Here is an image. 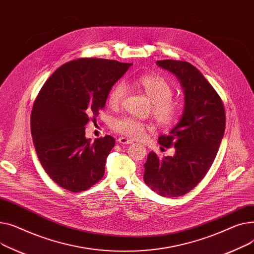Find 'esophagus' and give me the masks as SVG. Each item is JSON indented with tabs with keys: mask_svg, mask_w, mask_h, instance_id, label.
Returning a JSON list of instances; mask_svg holds the SVG:
<instances>
[{
	"mask_svg": "<svg viewBox=\"0 0 254 254\" xmlns=\"http://www.w3.org/2000/svg\"><path fill=\"white\" fill-rule=\"evenodd\" d=\"M117 141L119 142V143H121V144H130V143H132L133 141L131 140V139H128V138H126V137H119L118 139H117Z\"/></svg>",
	"mask_w": 254,
	"mask_h": 254,
	"instance_id": "1",
	"label": "esophagus"
}]
</instances>
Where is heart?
Instances as JSON below:
<instances>
[{
  "instance_id": "heart-1",
  "label": "heart",
  "mask_w": 254,
  "mask_h": 254,
  "mask_svg": "<svg viewBox=\"0 0 254 254\" xmlns=\"http://www.w3.org/2000/svg\"><path fill=\"white\" fill-rule=\"evenodd\" d=\"M136 86L147 96L152 102V114L157 123L163 127H169L176 124L184 113L185 104L182 100L173 98L174 89L172 85L160 76L139 77L135 81ZM127 92L125 83H117L109 93V106L116 110L122 106ZM114 131L130 138L142 137L145 132L152 130L153 126L144 123L135 118L121 116L112 122Z\"/></svg>"
}]
</instances>
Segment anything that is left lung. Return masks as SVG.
<instances>
[{"mask_svg": "<svg viewBox=\"0 0 254 254\" xmlns=\"http://www.w3.org/2000/svg\"><path fill=\"white\" fill-rule=\"evenodd\" d=\"M157 64L180 80L185 110L180 122L158 141L174 146L175 154L162 159L147 155L143 181L163 197L177 198L195 188L210 169L226 129L223 102L215 89L192 64L181 61H158Z\"/></svg>", "mask_w": 254, "mask_h": 254, "instance_id": "left-lung-1", "label": "left lung"}]
</instances>
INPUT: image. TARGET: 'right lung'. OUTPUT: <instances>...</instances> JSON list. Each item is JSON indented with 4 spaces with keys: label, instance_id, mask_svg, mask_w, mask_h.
Instances as JSON below:
<instances>
[{
    "label": "right lung",
    "instance_id": "obj_1",
    "mask_svg": "<svg viewBox=\"0 0 254 254\" xmlns=\"http://www.w3.org/2000/svg\"><path fill=\"white\" fill-rule=\"evenodd\" d=\"M132 64L80 58L58 67L35 100L31 130L44 170L64 190L79 192L104 175L116 139L85 137V126L106 106L112 87Z\"/></svg>",
    "mask_w": 254,
    "mask_h": 254
}]
</instances>
